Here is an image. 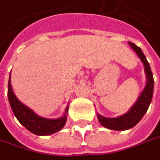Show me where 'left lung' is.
Returning a JSON list of instances; mask_svg holds the SVG:
<instances>
[{
	"instance_id": "obj_1",
	"label": "left lung",
	"mask_w": 160,
	"mask_h": 160,
	"mask_svg": "<svg viewBox=\"0 0 160 160\" xmlns=\"http://www.w3.org/2000/svg\"><path fill=\"white\" fill-rule=\"evenodd\" d=\"M128 43L132 49L136 52L137 55L139 57L140 61L144 65V71L146 74V86L142 92L140 93L138 98L137 99V101L135 102V104L124 115L117 118H106L97 113L98 121L104 128L117 131L130 129L142 119L151 103L154 90L153 74L151 72L149 63L148 62L145 54L143 53L141 48L137 46L131 42H128Z\"/></svg>"
}]
</instances>
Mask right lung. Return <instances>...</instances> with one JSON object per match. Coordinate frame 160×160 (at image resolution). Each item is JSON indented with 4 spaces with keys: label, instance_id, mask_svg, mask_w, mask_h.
Here are the masks:
<instances>
[{
    "label": "right lung",
    "instance_id": "add662e5",
    "mask_svg": "<svg viewBox=\"0 0 160 160\" xmlns=\"http://www.w3.org/2000/svg\"><path fill=\"white\" fill-rule=\"evenodd\" d=\"M8 99L12 110L18 121L30 132L37 136H48L60 131L66 123L69 105L62 117L58 118H46L40 117L33 110L22 103L15 96L11 84V74L8 83Z\"/></svg>",
    "mask_w": 160,
    "mask_h": 160
}]
</instances>
